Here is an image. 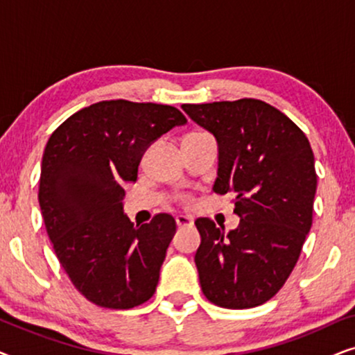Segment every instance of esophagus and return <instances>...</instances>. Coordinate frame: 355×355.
I'll list each match as a JSON object with an SVG mask.
<instances>
[{
  "instance_id": "34e87169",
  "label": "esophagus",
  "mask_w": 355,
  "mask_h": 355,
  "mask_svg": "<svg viewBox=\"0 0 355 355\" xmlns=\"http://www.w3.org/2000/svg\"><path fill=\"white\" fill-rule=\"evenodd\" d=\"M176 225L179 227H191L193 225L192 218L187 216V215H178L176 216Z\"/></svg>"
}]
</instances>
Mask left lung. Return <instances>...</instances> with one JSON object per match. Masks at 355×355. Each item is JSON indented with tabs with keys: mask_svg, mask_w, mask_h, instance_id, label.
Here are the masks:
<instances>
[{
	"mask_svg": "<svg viewBox=\"0 0 355 355\" xmlns=\"http://www.w3.org/2000/svg\"><path fill=\"white\" fill-rule=\"evenodd\" d=\"M215 135L213 191L236 193L239 226L230 232L198 218L196 254L205 297L225 309L265 304L283 288L312 227L317 173L305 134L279 110L255 98L182 105Z\"/></svg>",
	"mask_w": 355,
	"mask_h": 355,
	"instance_id": "left-lung-1",
	"label": "left lung"
}]
</instances>
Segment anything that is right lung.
<instances>
[{
	"mask_svg": "<svg viewBox=\"0 0 355 355\" xmlns=\"http://www.w3.org/2000/svg\"><path fill=\"white\" fill-rule=\"evenodd\" d=\"M186 123L169 105L98 101L48 140L38 189L43 221L66 275L95 305L132 309L157 289L176 221L159 213L134 226L123 186L137 181L145 150Z\"/></svg>",
	"mask_w": 355,
	"mask_h": 355,
	"instance_id": "1",
	"label": "right lung"
}]
</instances>
